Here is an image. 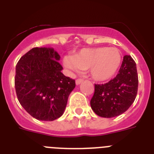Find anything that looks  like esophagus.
Here are the masks:
<instances>
[{"label": "esophagus", "instance_id": "1", "mask_svg": "<svg viewBox=\"0 0 154 154\" xmlns=\"http://www.w3.org/2000/svg\"><path fill=\"white\" fill-rule=\"evenodd\" d=\"M83 82V79H77L75 80V83L76 85H79V84L81 83V82Z\"/></svg>", "mask_w": 154, "mask_h": 154}]
</instances>
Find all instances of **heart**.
Instances as JSON below:
<instances>
[{
	"mask_svg": "<svg viewBox=\"0 0 154 154\" xmlns=\"http://www.w3.org/2000/svg\"><path fill=\"white\" fill-rule=\"evenodd\" d=\"M120 51L114 47L83 48L73 56H65L63 63L72 71L89 69V74L96 81H106L117 72L121 65Z\"/></svg>",
	"mask_w": 154,
	"mask_h": 154,
	"instance_id": "b5f03b06",
	"label": "heart"
}]
</instances>
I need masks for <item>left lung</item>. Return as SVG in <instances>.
<instances>
[{"mask_svg": "<svg viewBox=\"0 0 154 154\" xmlns=\"http://www.w3.org/2000/svg\"><path fill=\"white\" fill-rule=\"evenodd\" d=\"M137 65L130 55H125L115 78L107 83L95 84L90 105L95 113L112 118L126 112L133 104L138 90Z\"/></svg>", "mask_w": 154, "mask_h": 154, "instance_id": "obj_1", "label": "left lung"}]
</instances>
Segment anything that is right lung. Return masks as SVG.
<instances>
[{
  "mask_svg": "<svg viewBox=\"0 0 154 154\" xmlns=\"http://www.w3.org/2000/svg\"><path fill=\"white\" fill-rule=\"evenodd\" d=\"M60 56L51 48H34L16 65V94L20 104L38 120L52 121L63 114L75 82L62 73Z\"/></svg>",
  "mask_w": 154,
  "mask_h": 154,
  "instance_id": "obj_1",
  "label": "right lung"
}]
</instances>
